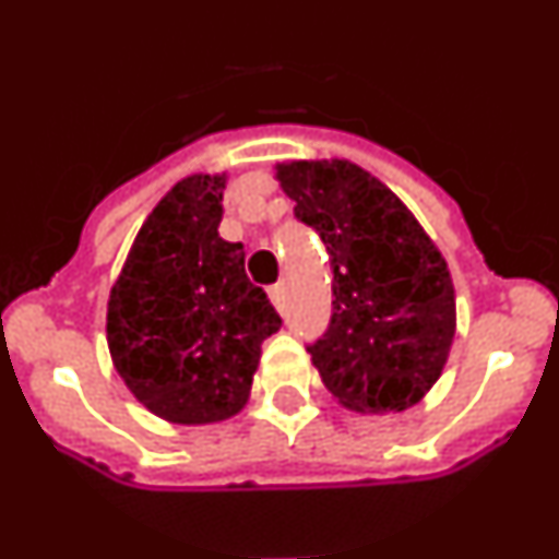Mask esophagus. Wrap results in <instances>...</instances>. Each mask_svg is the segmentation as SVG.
Masks as SVG:
<instances>
[{"label": "esophagus", "instance_id": "1", "mask_svg": "<svg viewBox=\"0 0 559 559\" xmlns=\"http://www.w3.org/2000/svg\"><path fill=\"white\" fill-rule=\"evenodd\" d=\"M269 296H271V302H274V308L283 310V308H285V283L271 285V288H269Z\"/></svg>", "mask_w": 559, "mask_h": 559}]
</instances>
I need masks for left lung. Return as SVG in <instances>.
I'll return each instance as SVG.
<instances>
[{
	"label": "left lung",
	"mask_w": 559,
	"mask_h": 559,
	"mask_svg": "<svg viewBox=\"0 0 559 559\" xmlns=\"http://www.w3.org/2000/svg\"><path fill=\"white\" fill-rule=\"evenodd\" d=\"M276 179L333 269L330 324L308 344L324 386L355 412L419 403L456 333L445 257L406 204L353 162H290Z\"/></svg>",
	"instance_id": "1"
}]
</instances>
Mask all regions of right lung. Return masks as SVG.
<instances>
[{"mask_svg": "<svg viewBox=\"0 0 559 559\" xmlns=\"http://www.w3.org/2000/svg\"><path fill=\"white\" fill-rule=\"evenodd\" d=\"M224 176L179 181L147 215L108 299V349L133 397L181 426L246 406L260 344L283 328L218 235Z\"/></svg>", "mask_w": 559, "mask_h": 559, "instance_id": "right-lung-1", "label": "right lung"}]
</instances>
